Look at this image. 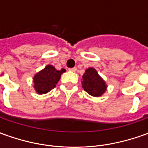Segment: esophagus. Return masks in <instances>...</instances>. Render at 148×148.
Returning <instances> with one entry per match:
<instances>
[{"label":"esophagus","instance_id":"esophagus-1","mask_svg":"<svg viewBox=\"0 0 148 148\" xmlns=\"http://www.w3.org/2000/svg\"><path fill=\"white\" fill-rule=\"evenodd\" d=\"M69 71H71V72H76V68H69Z\"/></svg>","mask_w":148,"mask_h":148}]
</instances>
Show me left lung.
Here are the masks:
<instances>
[{
  "instance_id": "obj_1",
  "label": "left lung",
  "mask_w": 148,
  "mask_h": 148,
  "mask_svg": "<svg viewBox=\"0 0 148 148\" xmlns=\"http://www.w3.org/2000/svg\"><path fill=\"white\" fill-rule=\"evenodd\" d=\"M82 87L91 96L99 97L106 90V85L103 79L98 75L94 68H89L85 71L82 76Z\"/></svg>"
}]
</instances>
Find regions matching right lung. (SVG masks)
I'll return each instance as SVG.
<instances>
[{"label": "right lung", "instance_id": "1", "mask_svg": "<svg viewBox=\"0 0 148 148\" xmlns=\"http://www.w3.org/2000/svg\"><path fill=\"white\" fill-rule=\"evenodd\" d=\"M65 72V69L62 68L58 71L52 65L46 66L44 69L38 72L34 77V88L39 94L47 93L56 87V84L60 79L61 74Z\"/></svg>", "mask_w": 148, "mask_h": 148}]
</instances>
